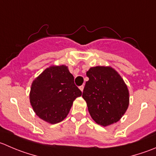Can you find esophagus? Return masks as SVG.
<instances>
[{"label": "esophagus", "instance_id": "34e87169", "mask_svg": "<svg viewBox=\"0 0 156 156\" xmlns=\"http://www.w3.org/2000/svg\"><path fill=\"white\" fill-rule=\"evenodd\" d=\"M79 89H80V90H81V92H82V91H83V90H84V85L80 86V87H79Z\"/></svg>", "mask_w": 156, "mask_h": 156}]
</instances>
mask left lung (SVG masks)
Returning <instances> with one entry per match:
<instances>
[{"instance_id":"8db88e82","label":"left lung","mask_w":156,"mask_h":156,"mask_svg":"<svg viewBox=\"0 0 156 156\" xmlns=\"http://www.w3.org/2000/svg\"><path fill=\"white\" fill-rule=\"evenodd\" d=\"M86 75L89 80L82 98L91 118L103 126L118 122L129 104V90L120 74L110 66H96Z\"/></svg>"}]
</instances>
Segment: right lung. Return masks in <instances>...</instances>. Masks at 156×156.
<instances>
[{
    "label": "right lung",
    "mask_w": 156,
    "mask_h": 156,
    "mask_svg": "<svg viewBox=\"0 0 156 156\" xmlns=\"http://www.w3.org/2000/svg\"><path fill=\"white\" fill-rule=\"evenodd\" d=\"M80 96L81 91L67 66H51L33 80L30 101L40 119L55 124L66 118L73 101Z\"/></svg>",
    "instance_id": "add662e5"
}]
</instances>
